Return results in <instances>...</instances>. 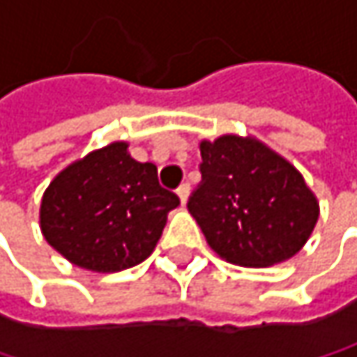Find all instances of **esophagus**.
<instances>
[{
  "label": "esophagus",
  "mask_w": 357,
  "mask_h": 357,
  "mask_svg": "<svg viewBox=\"0 0 357 357\" xmlns=\"http://www.w3.org/2000/svg\"><path fill=\"white\" fill-rule=\"evenodd\" d=\"M188 196H190V185H188V183H181L178 188V198L179 202H181V206L188 202Z\"/></svg>",
  "instance_id": "34e87169"
}]
</instances>
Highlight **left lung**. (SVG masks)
<instances>
[{
    "label": "left lung",
    "mask_w": 357,
    "mask_h": 357,
    "mask_svg": "<svg viewBox=\"0 0 357 357\" xmlns=\"http://www.w3.org/2000/svg\"><path fill=\"white\" fill-rule=\"evenodd\" d=\"M198 149L202 183L188 208L219 258L262 268L306 246L319 198L283 155L252 134H223Z\"/></svg>",
    "instance_id": "left-lung-1"
}]
</instances>
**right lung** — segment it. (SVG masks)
I'll return each instance as SVG.
<instances>
[{
	"mask_svg": "<svg viewBox=\"0 0 357 357\" xmlns=\"http://www.w3.org/2000/svg\"><path fill=\"white\" fill-rule=\"evenodd\" d=\"M128 146L115 140L72 161L40 198L38 225L47 244L93 273L146 260L179 204L159 185L157 167L132 159Z\"/></svg>",
	"mask_w": 357,
	"mask_h": 357,
	"instance_id": "add662e5",
	"label": "right lung"
}]
</instances>
